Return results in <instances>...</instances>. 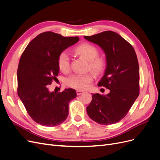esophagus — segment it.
<instances>
[{
    "instance_id": "34e87169",
    "label": "esophagus",
    "mask_w": 160,
    "mask_h": 160,
    "mask_svg": "<svg viewBox=\"0 0 160 160\" xmlns=\"http://www.w3.org/2000/svg\"><path fill=\"white\" fill-rule=\"evenodd\" d=\"M76 93H77V95H81V93H83V91H80V90H77V91H76Z\"/></svg>"
}]
</instances>
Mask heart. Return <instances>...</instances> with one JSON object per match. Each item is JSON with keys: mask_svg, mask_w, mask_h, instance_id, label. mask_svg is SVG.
<instances>
[{"mask_svg": "<svg viewBox=\"0 0 160 160\" xmlns=\"http://www.w3.org/2000/svg\"><path fill=\"white\" fill-rule=\"evenodd\" d=\"M75 52L84 57L89 61V69L95 73L102 72L106 65V61L103 57H99V50L95 45L89 42H83L77 46ZM57 64L59 69L63 72H67L70 69V58L68 53L62 51L57 59ZM92 73H75L67 79V85L77 89H85L93 80Z\"/></svg>", "mask_w": 160, "mask_h": 160, "instance_id": "b5f03b06", "label": "heart"}]
</instances>
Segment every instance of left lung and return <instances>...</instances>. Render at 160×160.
<instances>
[{
    "label": "left lung",
    "mask_w": 160,
    "mask_h": 160,
    "mask_svg": "<svg viewBox=\"0 0 160 160\" xmlns=\"http://www.w3.org/2000/svg\"><path fill=\"white\" fill-rule=\"evenodd\" d=\"M84 38L99 45L105 52L107 65L98 86L110 91L105 95H92L87 112L99 124L116 123L126 115L139 94L136 53L130 43L113 31H104Z\"/></svg>",
    "instance_id": "8db88e82"
}]
</instances>
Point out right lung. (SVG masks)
Here are the masks:
<instances>
[{
    "label": "right lung",
    "instance_id": "1",
    "mask_svg": "<svg viewBox=\"0 0 160 160\" xmlns=\"http://www.w3.org/2000/svg\"><path fill=\"white\" fill-rule=\"evenodd\" d=\"M78 37H64L44 32L28 43L19 61L18 95L30 117L38 124L57 126L67 119L69 103L77 97L75 89L51 92L49 85L57 79L59 53L79 41Z\"/></svg>",
    "mask_w": 160,
    "mask_h": 160
}]
</instances>
